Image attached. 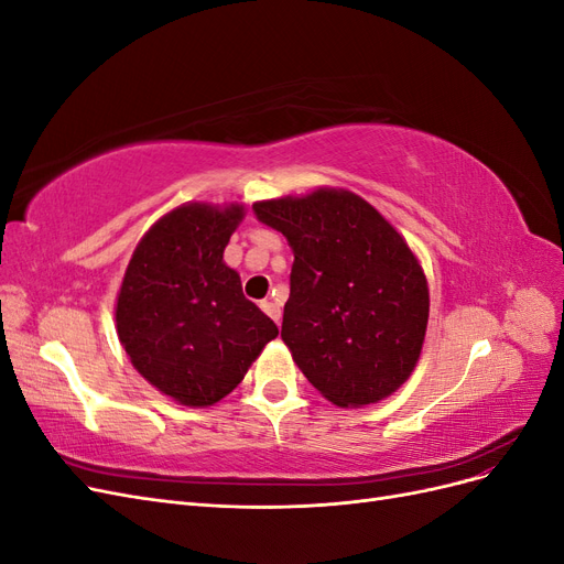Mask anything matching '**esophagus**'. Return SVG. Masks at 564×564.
<instances>
[{
  "mask_svg": "<svg viewBox=\"0 0 564 564\" xmlns=\"http://www.w3.org/2000/svg\"><path fill=\"white\" fill-rule=\"evenodd\" d=\"M261 308H263V313H265L270 319H275L278 324L282 322V308H280V305H278L275 301H263Z\"/></svg>",
  "mask_w": 564,
  "mask_h": 564,
  "instance_id": "esophagus-1",
  "label": "esophagus"
}]
</instances>
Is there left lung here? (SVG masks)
<instances>
[{"instance_id": "left-lung-1", "label": "left lung", "mask_w": 564, "mask_h": 564, "mask_svg": "<svg viewBox=\"0 0 564 564\" xmlns=\"http://www.w3.org/2000/svg\"><path fill=\"white\" fill-rule=\"evenodd\" d=\"M294 251L282 340L324 398L344 409L392 395L421 357L429 280L404 237L344 187L253 204Z\"/></svg>"}]
</instances>
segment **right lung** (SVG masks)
<instances>
[{
    "instance_id": "right-lung-1",
    "label": "right lung",
    "mask_w": 564,
    "mask_h": 564,
    "mask_svg": "<svg viewBox=\"0 0 564 564\" xmlns=\"http://www.w3.org/2000/svg\"><path fill=\"white\" fill-rule=\"evenodd\" d=\"M245 214L237 202L181 204L141 237L119 286V344L150 386L185 406L224 400L278 336L224 261Z\"/></svg>"
}]
</instances>
